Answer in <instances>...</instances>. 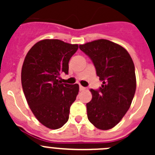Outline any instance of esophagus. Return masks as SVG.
Returning a JSON list of instances; mask_svg holds the SVG:
<instances>
[{
    "label": "esophagus",
    "instance_id": "obj_1",
    "mask_svg": "<svg viewBox=\"0 0 155 155\" xmlns=\"http://www.w3.org/2000/svg\"><path fill=\"white\" fill-rule=\"evenodd\" d=\"M85 87L82 86V85H80V86H79V90L80 91H83V90H85Z\"/></svg>",
    "mask_w": 155,
    "mask_h": 155
}]
</instances>
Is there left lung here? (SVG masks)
<instances>
[{
    "instance_id": "1",
    "label": "left lung",
    "mask_w": 155,
    "mask_h": 155,
    "mask_svg": "<svg viewBox=\"0 0 155 155\" xmlns=\"http://www.w3.org/2000/svg\"><path fill=\"white\" fill-rule=\"evenodd\" d=\"M91 58L103 82L99 90L91 89L86 104L89 121L100 130L118 124L131 105L136 87L135 67L127 51L120 45L101 39L79 46Z\"/></svg>"
}]
</instances>
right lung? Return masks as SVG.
<instances>
[{"instance_id":"1","label":"right lung","mask_w":155,"mask_h":155,"mask_svg":"<svg viewBox=\"0 0 155 155\" xmlns=\"http://www.w3.org/2000/svg\"><path fill=\"white\" fill-rule=\"evenodd\" d=\"M78 48L77 44L46 39L34 44L25 58L21 73L25 96L36 118L49 129L66 124L79 93L78 84L59 80L61 74H68L69 61Z\"/></svg>"}]
</instances>
